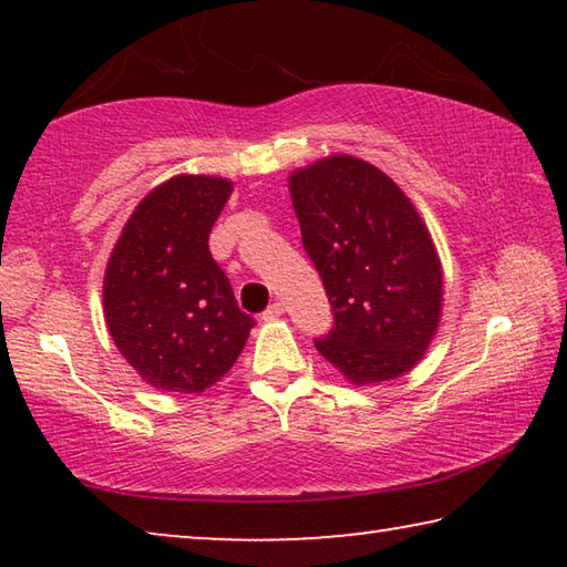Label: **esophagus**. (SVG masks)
I'll return each instance as SVG.
<instances>
[{
  "instance_id": "34e87169",
  "label": "esophagus",
  "mask_w": 567,
  "mask_h": 567,
  "mask_svg": "<svg viewBox=\"0 0 567 567\" xmlns=\"http://www.w3.org/2000/svg\"><path fill=\"white\" fill-rule=\"evenodd\" d=\"M282 312H285V305H282V302H272V305L267 307V310L262 312V320H277V318H282Z\"/></svg>"
}]
</instances>
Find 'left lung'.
<instances>
[{"mask_svg": "<svg viewBox=\"0 0 567 567\" xmlns=\"http://www.w3.org/2000/svg\"><path fill=\"white\" fill-rule=\"evenodd\" d=\"M290 195L334 315L315 348L354 385L405 375L443 310V267L415 205L385 172L350 155L292 172Z\"/></svg>", "mask_w": 567, "mask_h": 567, "instance_id": "obj_1", "label": "left lung"}]
</instances>
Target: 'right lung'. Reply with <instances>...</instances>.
Masks as SVG:
<instances>
[{"label":"right lung","instance_id":"add662e5","mask_svg":"<svg viewBox=\"0 0 567 567\" xmlns=\"http://www.w3.org/2000/svg\"><path fill=\"white\" fill-rule=\"evenodd\" d=\"M233 182L177 175L134 207L104 272V320L147 385L195 395L227 375L255 320L209 255Z\"/></svg>","mask_w":567,"mask_h":567}]
</instances>
